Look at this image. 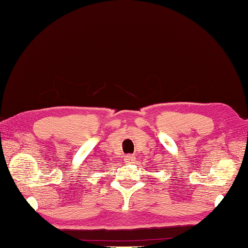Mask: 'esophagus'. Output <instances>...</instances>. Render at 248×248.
Instances as JSON below:
<instances>
[{
    "label": "esophagus",
    "instance_id": "esophagus-1",
    "mask_svg": "<svg viewBox=\"0 0 248 248\" xmlns=\"http://www.w3.org/2000/svg\"><path fill=\"white\" fill-rule=\"evenodd\" d=\"M124 161H125V163H133L134 161H135V157H134L133 155H125Z\"/></svg>",
    "mask_w": 248,
    "mask_h": 248
}]
</instances>
